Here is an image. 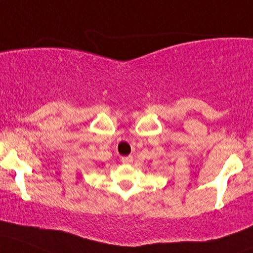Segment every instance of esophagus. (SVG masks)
I'll return each mask as SVG.
<instances>
[{
	"instance_id": "obj_1",
	"label": "esophagus",
	"mask_w": 253,
	"mask_h": 253,
	"mask_svg": "<svg viewBox=\"0 0 253 253\" xmlns=\"http://www.w3.org/2000/svg\"><path fill=\"white\" fill-rule=\"evenodd\" d=\"M121 162H122V163H126V165H131V163L133 162V157H132V156L122 157V158H121Z\"/></svg>"
}]
</instances>
